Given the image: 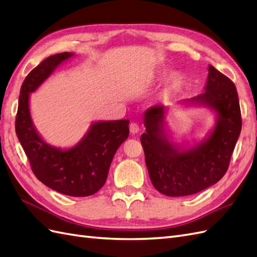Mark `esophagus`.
<instances>
[{
	"mask_svg": "<svg viewBox=\"0 0 257 257\" xmlns=\"http://www.w3.org/2000/svg\"><path fill=\"white\" fill-rule=\"evenodd\" d=\"M129 129H130V134L131 135H136V134L139 133L140 127H139V124H138L137 122H131L130 126H129Z\"/></svg>",
	"mask_w": 257,
	"mask_h": 257,
	"instance_id": "1",
	"label": "esophagus"
}]
</instances>
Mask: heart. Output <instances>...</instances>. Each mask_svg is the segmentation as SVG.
Wrapping results in <instances>:
<instances>
[{"label":"heart","instance_id":"obj_1","mask_svg":"<svg viewBox=\"0 0 257 257\" xmlns=\"http://www.w3.org/2000/svg\"><path fill=\"white\" fill-rule=\"evenodd\" d=\"M183 85V76L179 71H174L169 75L166 84H165V93L174 94L178 92Z\"/></svg>","mask_w":257,"mask_h":257}]
</instances>
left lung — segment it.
Wrapping results in <instances>:
<instances>
[{"mask_svg":"<svg viewBox=\"0 0 257 257\" xmlns=\"http://www.w3.org/2000/svg\"><path fill=\"white\" fill-rule=\"evenodd\" d=\"M180 104L206 106L216 118L206 138L186 148L167 134V107L156 105L144 111L141 143L150 179L157 191L168 196L195 194L218 182L227 172L242 126L235 85L212 65L203 93Z\"/></svg>","mask_w":257,"mask_h":257,"instance_id":"left-lung-1","label":"left lung"}]
</instances>
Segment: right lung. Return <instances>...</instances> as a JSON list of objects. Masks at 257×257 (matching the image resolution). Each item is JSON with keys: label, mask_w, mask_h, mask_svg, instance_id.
<instances>
[{"label": "right lung", "mask_w": 257, "mask_h": 257, "mask_svg": "<svg viewBox=\"0 0 257 257\" xmlns=\"http://www.w3.org/2000/svg\"><path fill=\"white\" fill-rule=\"evenodd\" d=\"M74 53L52 55L32 69L23 82L16 116V135L30 162L31 169L43 185L69 196H89L106 181L117 149L129 136V120L92 122L75 147L61 149L47 143L32 121L29 98L62 63Z\"/></svg>", "instance_id": "right-lung-1"}]
</instances>
